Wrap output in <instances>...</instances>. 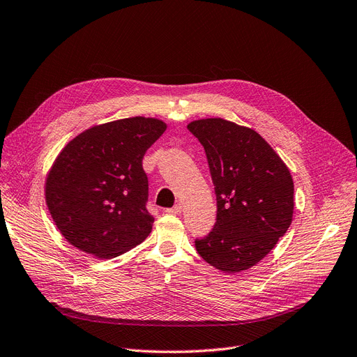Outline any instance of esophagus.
<instances>
[{
	"mask_svg": "<svg viewBox=\"0 0 357 357\" xmlns=\"http://www.w3.org/2000/svg\"><path fill=\"white\" fill-rule=\"evenodd\" d=\"M181 211H182V206L181 204H176L172 208H166V213H169V214H179Z\"/></svg>",
	"mask_w": 357,
	"mask_h": 357,
	"instance_id": "obj_1",
	"label": "esophagus"
}]
</instances>
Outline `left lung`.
<instances>
[{"label":"left lung","mask_w":357,"mask_h":357,"mask_svg":"<svg viewBox=\"0 0 357 357\" xmlns=\"http://www.w3.org/2000/svg\"><path fill=\"white\" fill-rule=\"evenodd\" d=\"M188 130L206 150L217 199L213 230L195 239L197 252L225 273L251 268L290 226L293 179L257 131L222 118L198 119Z\"/></svg>","instance_id":"8db88e82"}]
</instances>
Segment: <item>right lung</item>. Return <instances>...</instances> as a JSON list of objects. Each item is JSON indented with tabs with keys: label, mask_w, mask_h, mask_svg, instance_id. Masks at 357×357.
I'll return each mask as SVG.
<instances>
[{
	"label": "right lung",
	"mask_w": 357,
	"mask_h": 357,
	"mask_svg": "<svg viewBox=\"0 0 357 357\" xmlns=\"http://www.w3.org/2000/svg\"><path fill=\"white\" fill-rule=\"evenodd\" d=\"M156 118L134 116L95 126L61 150L45 183L46 206L63 236L80 251L111 259L151 231L147 149L165 132Z\"/></svg>",
	"instance_id": "1"
}]
</instances>
